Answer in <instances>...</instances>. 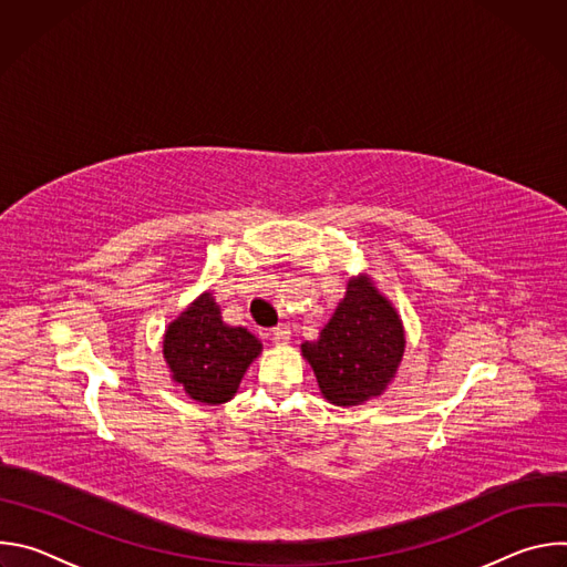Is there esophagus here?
<instances>
[{
    "mask_svg": "<svg viewBox=\"0 0 567 567\" xmlns=\"http://www.w3.org/2000/svg\"><path fill=\"white\" fill-rule=\"evenodd\" d=\"M271 339H274L276 343H287V341L291 339V330H289L287 326H278V328L271 330Z\"/></svg>",
    "mask_w": 567,
    "mask_h": 567,
    "instance_id": "34e87169",
    "label": "esophagus"
}]
</instances>
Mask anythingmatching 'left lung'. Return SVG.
Instances as JSON below:
<instances>
[{"instance_id": "1", "label": "left lung", "mask_w": 567, "mask_h": 567, "mask_svg": "<svg viewBox=\"0 0 567 567\" xmlns=\"http://www.w3.org/2000/svg\"><path fill=\"white\" fill-rule=\"evenodd\" d=\"M403 348L401 318L368 276L348 282L346 298L318 341L300 346L322 396L337 406H359L379 396L392 381Z\"/></svg>"}]
</instances>
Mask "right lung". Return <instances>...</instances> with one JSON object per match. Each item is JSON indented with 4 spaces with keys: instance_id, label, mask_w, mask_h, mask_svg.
Instances as JSON below:
<instances>
[{
    "instance_id": "right-lung-1",
    "label": "right lung",
    "mask_w": 567,
    "mask_h": 567,
    "mask_svg": "<svg viewBox=\"0 0 567 567\" xmlns=\"http://www.w3.org/2000/svg\"><path fill=\"white\" fill-rule=\"evenodd\" d=\"M260 352L262 343L251 332L226 326L210 291L190 302L164 337V359L173 381L182 383L190 399L208 406L233 399Z\"/></svg>"
}]
</instances>
